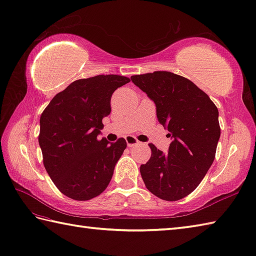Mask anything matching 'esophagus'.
<instances>
[{
    "mask_svg": "<svg viewBox=\"0 0 256 256\" xmlns=\"http://www.w3.org/2000/svg\"><path fill=\"white\" fill-rule=\"evenodd\" d=\"M126 142L128 144V147H134V146L139 144L138 139L134 137V136H128V137H126Z\"/></svg>",
    "mask_w": 256,
    "mask_h": 256,
    "instance_id": "obj_1",
    "label": "esophagus"
}]
</instances>
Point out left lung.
I'll return each mask as SVG.
<instances>
[{
  "label": "left lung",
  "instance_id": "8db88e82",
  "mask_svg": "<svg viewBox=\"0 0 256 256\" xmlns=\"http://www.w3.org/2000/svg\"><path fill=\"white\" fill-rule=\"evenodd\" d=\"M132 80L154 102L158 122L172 138L168 154L149 144L151 157L140 166L146 188L162 200H180L196 190L216 158L218 108L190 80L171 72L134 75Z\"/></svg>",
  "mask_w": 256,
  "mask_h": 256
}]
</instances>
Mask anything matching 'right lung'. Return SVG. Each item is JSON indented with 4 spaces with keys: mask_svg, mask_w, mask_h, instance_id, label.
<instances>
[{
    "mask_svg": "<svg viewBox=\"0 0 256 256\" xmlns=\"http://www.w3.org/2000/svg\"><path fill=\"white\" fill-rule=\"evenodd\" d=\"M129 82L120 75L77 80L57 94L40 114L38 142L44 166L57 189L72 200L96 198L112 180L127 142L119 138L108 144L97 136L102 118L112 112L114 92Z\"/></svg>",
    "mask_w": 256,
    "mask_h": 256,
    "instance_id": "right-lung-1",
    "label": "right lung"
}]
</instances>
